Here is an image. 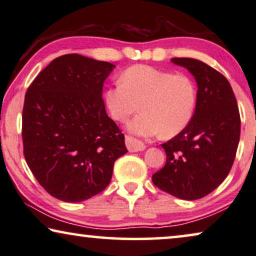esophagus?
Wrapping results in <instances>:
<instances>
[{
    "label": "esophagus",
    "instance_id": "34e87169",
    "mask_svg": "<svg viewBox=\"0 0 256 256\" xmlns=\"http://www.w3.org/2000/svg\"><path fill=\"white\" fill-rule=\"evenodd\" d=\"M125 144H126V147L130 152H140V150H144L146 148L145 144L130 136H125Z\"/></svg>",
    "mask_w": 256,
    "mask_h": 256
}]
</instances>
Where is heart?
<instances>
[{
    "label": "heart",
    "mask_w": 256,
    "mask_h": 256,
    "mask_svg": "<svg viewBox=\"0 0 256 256\" xmlns=\"http://www.w3.org/2000/svg\"><path fill=\"white\" fill-rule=\"evenodd\" d=\"M104 106L114 120L128 122V130L139 136H178L192 120L197 87L189 75L174 74L148 64H134L120 75V84L110 86L103 95Z\"/></svg>",
    "instance_id": "obj_1"
}]
</instances>
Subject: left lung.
Instances as JSON below:
<instances>
[{
	"label": "left lung",
	"mask_w": 256,
	"mask_h": 256,
	"mask_svg": "<svg viewBox=\"0 0 256 256\" xmlns=\"http://www.w3.org/2000/svg\"><path fill=\"white\" fill-rule=\"evenodd\" d=\"M197 82L192 120L162 144L166 164L152 176L158 188L181 200L208 195L226 178L234 162L240 139V114L234 92L224 75L203 61L172 58Z\"/></svg>",
	"instance_id": "obj_1"
}]
</instances>
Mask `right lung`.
Wrapping results in <instances>:
<instances>
[{
    "label": "right lung",
    "instance_id": "right-lung-1",
    "mask_svg": "<svg viewBox=\"0 0 256 256\" xmlns=\"http://www.w3.org/2000/svg\"><path fill=\"white\" fill-rule=\"evenodd\" d=\"M114 64L80 54L56 58L25 94L24 156L50 195L82 202L103 192L114 164L128 152L120 128L108 117L103 84Z\"/></svg>",
    "mask_w": 256,
    "mask_h": 256
}]
</instances>
